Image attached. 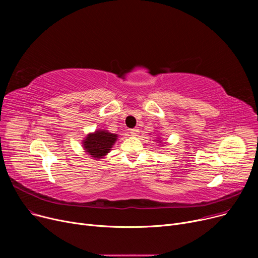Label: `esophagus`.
Here are the masks:
<instances>
[{
    "label": "esophagus",
    "instance_id": "1",
    "mask_svg": "<svg viewBox=\"0 0 258 258\" xmlns=\"http://www.w3.org/2000/svg\"><path fill=\"white\" fill-rule=\"evenodd\" d=\"M130 132L132 134V136H137L138 133H139V130L138 128H132Z\"/></svg>",
    "mask_w": 258,
    "mask_h": 258
}]
</instances>
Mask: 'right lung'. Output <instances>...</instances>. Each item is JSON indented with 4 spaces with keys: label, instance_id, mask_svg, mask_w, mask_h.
<instances>
[{
    "label": "right lung",
    "instance_id": "right-lung-1",
    "mask_svg": "<svg viewBox=\"0 0 258 258\" xmlns=\"http://www.w3.org/2000/svg\"><path fill=\"white\" fill-rule=\"evenodd\" d=\"M117 137V134H112L105 130H98L88 135L85 140H83V146L92 158L98 160L110 153Z\"/></svg>",
    "mask_w": 258,
    "mask_h": 258
}]
</instances>
